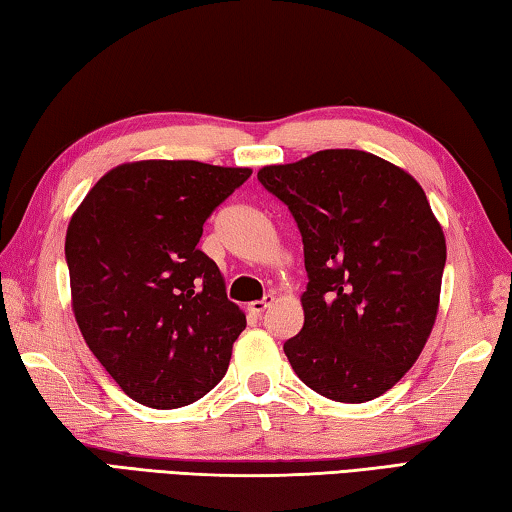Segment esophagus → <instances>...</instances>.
I'll return each mask as SVG.
<instances>
[{
  "label": "esophagus",
  "mask_w": 512,
  "mask_h": 512,
  "mask_svg": "<svg viewBox=\"0 0 512 512\" xmlns=\"http://www.w3.org/2000/svg\"><path fill=\"white\" fill-rule=\"evenodd\" d=\"M273 300H275L273 296H264L262 300H253V302H250V305H248V311H250V314H253V316H262L264 311L273 305Z\"/></svg>",
  "instance_id": "esophagus-1"
}]
</instances>
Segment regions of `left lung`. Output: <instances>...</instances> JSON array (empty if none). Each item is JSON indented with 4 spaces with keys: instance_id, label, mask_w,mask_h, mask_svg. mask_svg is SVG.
I'll use <instances>...</instances> for the list:
<instances>
[{
    "instance_id": "1",
    "label": "left lung",
    "mask_w": 512,
    "mask_h": 512,
    "mask_svg": "<svg viewBox=\"0 0 512 512\" xmlns=\"http://www.w3.org/2000/svg\"><path fill=\"white\" fill-rule=\"evenodd\" d=\"M259 183L289 207L305 246V325L284 354L311 391L361 404L418 361L436 323L443 228L411 173L357 149L271 164Z\"/></svg>"
}]
</instances>
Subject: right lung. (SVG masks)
<instances>
[{
    "instance_id": "obj_1",
    "label": "right lung",
    "mask_w": 512,
    "mask_h": 512,
    "mask_svg": "<svg viewBox=\"0 0 512 512\" xmlns=\"http://www.w3.org/2000/svg\"><path fill=\"white\" fill-rule=\"evenodd\" d=\"M248 167L140 160L110 169L67 225L72 309L85 343L131 400L180 409L223 379L246 316L198 250L203 223Z\"/></svg>"
}]
</instances>
